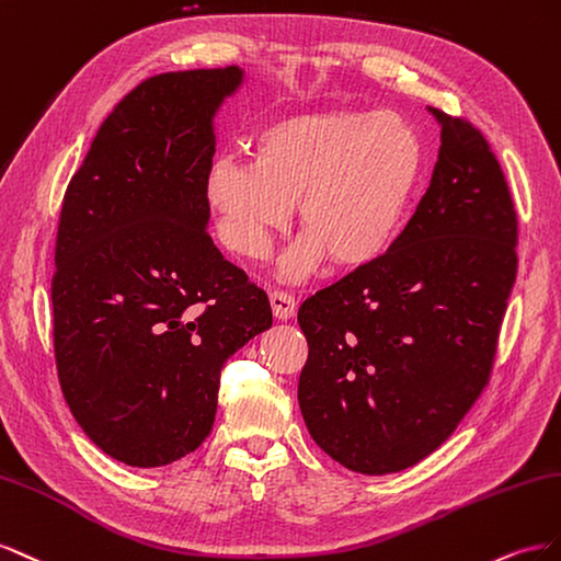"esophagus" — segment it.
<instances>
[{
  "label": "esophagus",
  "mask_w": 561,
  "mask_h": 561,
  "mask_svg": "<svg viewBox=\"0 0 561 561\" xmlns=\"http://www.w3.org/2000/svg\"><path fill=\"white\" fill-rule=\"evenodd\" d=\"M270 306H272V314L282 319V322H286V319H291L296 314V298L286 291H272Z\"/></svg>",
  "instance_id": "34e87169"
}]
</instances>
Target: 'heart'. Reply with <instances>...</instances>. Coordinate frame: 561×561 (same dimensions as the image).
Returning <instances> with one entry per match:
<instances>
[{"mask_svg":"<svg viewBox=\"0 0 561 561\" xmlns=\"http://www.w3.org/2000/svg\"><path fill=\"white\" fill-rule=\"evenodd\" d=\"M251 162L218 157L206 202L220 234L244 259H265L298 206L306 234L282 275L300 279L331 255L339 267L369 265L390 249L421 183L425 150L394 112H302L263 124Z\"/></svg>","mask_w":561,"mask_h":561,"instance_id":"obj_1","label":"heart"}]
</instances>
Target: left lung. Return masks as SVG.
<instances>
[{"label": "left lung", "mask_w": 561, "mask_h": 561, "mask_svg": "<svg viewBox=\"0 0 561 561\" xmlns=\"http://www.w3.org/2000/svg\"><path fill=\"white\" fill-rule=\"evenodd\" d=\"M442 129L430 187L390 251L298 310L302 421L347 470L388 474L430 456L482 394L517 277V214L482 131Z\"/></svg>", "instance_id": "1"}]
</instances>
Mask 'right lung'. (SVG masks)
I'll return each mask as SVG.
<instances>
[{
    "label": "right lung",
    "instance_id": "obj_1",
    "mask_svg": "<svg viewBox=\"0 0 561 561\" xmlns=\"http://www.w3.org/2000/svg\"><path fill=\"white\" fill-rule=\"evenodd\" d=\"M244 70L146 79L95 134L62 199L58 380L107 456L162 468L209 437L222 364L272 327L270 300L209 237L214 117Z\"/></svg>",
    "mask_w": 561,
    "mask_h": 561
}]
</instances>
